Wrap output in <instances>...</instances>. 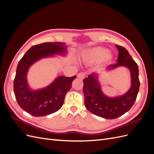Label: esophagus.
<instances>
[{"mask_svg": "<svg viewBox=\"0 0 154 154\" xmlns=\"http://www.w3.org/2000/svg\"><path fill=\"white\" fill-rule=\"evenodd\" d=\"M86 74L85 72H80L79 73L78 75H77V77L79 78V79H81V80H83V79H84V78L85 77Z\"/></svg>", "mask_w": 154, "mask_h": 154, "instance_id": "obj_1", "label": "esophagus"}]
</instances>
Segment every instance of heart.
<instances>
[{
    "label": "heart",
    "instance_id": "heart-1",
    "mask_svg": "<svg viewBox=\"0 0 154 154\" xmlns=\"http://www.w3.org/2000/svg\"><path fill=\"white\" fill-rule=\"evenodd\" d=\"M108 50L101 47L93 48L88 49L83 56V59L86 63L94 64L99 63L103 60L110 61L112 58Z\"/></svg>",
    "mask_w": 154,
    "mask_h": 154
}]
</instances>
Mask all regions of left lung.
<instances>
[{
  "label": "left lung",
  "instance_id": "1",
  "mask_svg": "<svg viewBox=\"0 0 154 154\" xmlns=\"http://www.w3.org/2000/svg\"><path fill=\"white\" fill-rule=\"evenodd\" d=\"M116 48L119 51L118 63L110 65L107 69L110 70L125 66L130 69L131 87L125 94L115 97L105 96L101 91L96 73H92L83 80V91L87 109L93 114L107 119L118 118L131 109L140 85L137 64L125 48L118 45H116Z\"/></svg>",
  "mask_w": 154,
  "mask_h": 154
}]
</instances>
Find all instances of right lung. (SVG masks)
Here are the masks:
<instances>
[{"mask_svg":"<svg viewBox=\"0 0 154 154\" xmlns=\"http://www.w3.org/2000/svg\"><path fill=\"white\" fill-rule=\"evenodd\" d=\"M66 46L61 42H45L33 45L25 53L17 66L13 89L18 104L29 114L40 117L53 114L62 106L66 93L76 76H60L47 87L32 91L27 82V72L32 64L54 54H65Z\"/></svg>","mask_w":154,"mask_h":154,"instance_id":"right-lung-1","label":"right lung"}]
</instances>
